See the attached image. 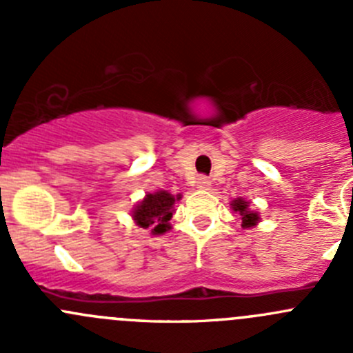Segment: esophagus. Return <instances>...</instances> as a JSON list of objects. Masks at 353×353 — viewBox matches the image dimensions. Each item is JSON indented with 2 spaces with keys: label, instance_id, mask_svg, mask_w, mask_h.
<instances>
[{
  "label": "esophagus",
  "instance_id": "1",
  "mask_svg": "<svg viewBox=\"0 0 353 353\" xmlns=\"http://www.w3.org/2000/svg\"><path fill=\"white\" fill-rule=\"evenodd\" d=\"M210 184L212 183H210L208 177H205V176H199L196 179V188H199V190H208Z\"/></svg>",
  "mask_w": 353,
  "mask_h": 353
}]
</instances>
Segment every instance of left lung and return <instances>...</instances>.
<instances>
[{
  "label": "left lung",
  "instance_id": "obj_1",
  "mask_svg": "<svg viewBox=\"0 0 353 353\" xmlns=\"http://www.w3.org/2000/svg\"><path fill=\"white\" fill-rule=\"evenodd\" d=\"M232 210L236 213H239L241 220H243V229H249V227H254L259 222V215L252 210H249V201H245L244 198H236L230 203Z\"/></svg>",
  "mask_w": 353,
  "mask_h": 353
}]
</instances>
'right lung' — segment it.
Wrapping results in <instances>:
<instances>
[{"instance_id": "add662e5", "label": "right lung", "mask_w": 353, "mask_h": 353, "mask_svg": "<svg viewBox=\"0 0 353 353\" xmlns=\"http://www.w3.org/2000/svg\"><path fill=\"white\" fill-rule=\"evenodd\" d=\"M181 199V194L167 193V191H155L148 193L133 210V220L141 229H148L154 236L167 232L170 229L169 220L172 219L174 203Z\"/></svg>"}]
</instances>
